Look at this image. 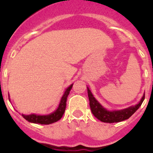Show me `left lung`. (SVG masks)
Returning a JSON list of instances; mask_svg holds the SVG:
<instances>
[{
    "label": "left lung",
    "instance_id": "8db88e82",
    "mask_svg": "<svg viewBox=\"0 0 153 153\" xmlns=\"http://www.w3.org/2000/svg\"><path fill=\"white\" fill-rule=\"evenodd\" d=\"M87 93H88L89 100H90V106L91 109V112L94 117H97L99 120L103 123H118L123 121V120L129 119L135 112L137 110L140 106L143 103L144 99H145V94L143 95V98L140 102L134 106L127 108L123 110H119V111H108L106 109H104L100 104L97 102V100L93 97V94L90 90L87 88Z\"/></svg>",
    "mask_w": 153,
    "mask_h": 153
}]
</instances>
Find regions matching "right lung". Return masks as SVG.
<instances>
[{
	"instance_id": "obj_1",
	"label": "right lung",
	"mask_w": 153,
	"mask_h": 153,
	"mask_svg": "<svg viewBox=\"0 0 153 153\" xmlns=\"http://www.w3.org/2000/svg\"><path fill=\"white\" fill-rule=\"evenodd\" d=\"M72 86L73 84H71L66 90L64 94H63V96L61 98L60 105H59L57 109L54 113L47 115V116H38V115L36 114H30L27 115V116L22 115L23 117L26 120H27L28 122L42 124V125H48V124L53 123H55L58 121V120H60L62 118L63 113L65 112V109H66V106H67V99L69 93H70V90L72 89Z\"/></svg>"
}]
</instances>
